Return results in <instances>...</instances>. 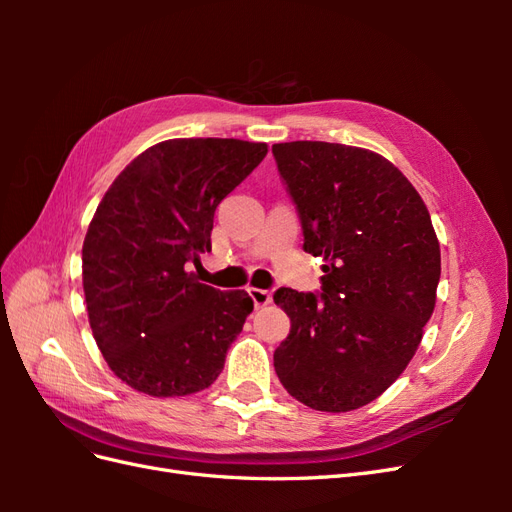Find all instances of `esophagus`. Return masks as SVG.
Listing matches in <instances>:
<instances>
[{"label":"esophagus","mask_w":512,"mask_h":512,"mask_svg":"<svg viewBox=\"0 0 512 512\" xmlns=\"http://www.w3.org/2000/svg\"><path fill=\"white\" fill-rule=\"evenodd\" d=\"M247 292H250V297H252V301H254V307H256V309H260V307H265V305H269V303H271V292H269V290H262V288H250Z\"/></svg>","instance_id":"obj_1"}]
</instances>
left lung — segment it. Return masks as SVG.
<instances>
[{
    "instance_id": "1",
    "label": "left lung",
    "mask_w": 512,
    "mask_h": 512,
    "mask_svg": "<svg viewBox=\"0 0 512 512\" xmlns=\"http://www.w3.org/2000/svg\"><path fill=\"white\" fill-rule=\"evenodd\" d=\"M322 294L280 288L290 318L273 365L307 408L350 412L404 374L436 307L440 243L421 194L380 153L322 141L273 145Z\"/></svg>"
}]
</instances>
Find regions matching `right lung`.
<instances>
[{
  "instance_id": "1",
  "label": "right lung",
  "mask_w": 512,
  "mask_h": 512,
  "mask_svg": "<svg viewBox=\"0 0 512 512\" xmlns=\"http://www.w3.org/2000/svg\"><path fill=\"white\" fill-rule=\"evenodd\" d=\"M267 143L170 138L106 190L83 241L89 327L113 374L151 397L215 382L254 301L200 284L188 262L211 250L213 215L267 156Z\"/></svg>"
}]
</instances>
